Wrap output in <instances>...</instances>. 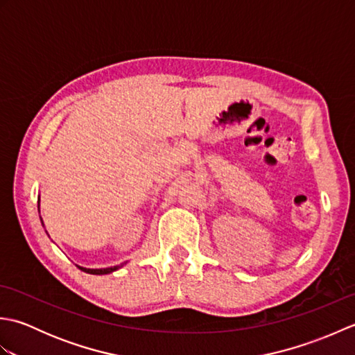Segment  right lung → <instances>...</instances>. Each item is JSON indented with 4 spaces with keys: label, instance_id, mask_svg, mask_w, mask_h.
<instances>
[{
    "label": "right lung",
    "instance_id": "right-lung-1",
    "mask_svg": "<svg viewBox=\"0 0 355 355\" xmlns=\"http://www.w3.org/2000/svg\"><path fill=\"white\" fill-rule=\"evenodd\" d=\"M126 262L120 263V266H114V267H108V268H85V267H79L82 271H85V273H89V275H108V273H112V271L119 270L120 267H123Z\"/></svg>",
    "mask_w": 355,
    "mask_h": 355
}]
</instances>
